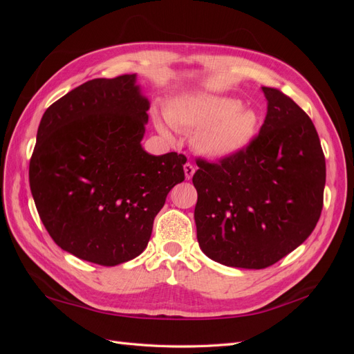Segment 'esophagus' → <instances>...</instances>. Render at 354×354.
Wrapping results in <instances>:
<instances>
[{
	"label": "esophagus",
	"instance_id": "34e87169",
	"mask_svg": "<svg viewBox=\"0 0 354 354\" xmlns=\"http://www.w3.org/2000/svg\"><path fill=\"white\" fill-rule=\"evenodd\" d=\"M195 174V167L192 164H186L185 165V176H186V180H190L192 177H194Z\"/></svg>",
	"mask_w": 354,
	"mask_h": 354
}]
</instances>
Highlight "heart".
I'll use <instances>...</instances> for the list:
<instances>
[{
  "label": "heart",
  "instance_id": "1",
  "mask_svg": "<svg viewBox=\"0 0 354 354\" xmlns=\"http://www.w3.org/2000/svg\"><path fill=\"white\" fill-rule=\"evenodd\" d=\"M169 124L195 131V147L212 159H227L248 147L259 127V115L226 95L189 94L171 102L165 109ZM158 130L169 136L167 124L156 120Z\"/></svg>",
  "mask_w": 354,
  "mask_h": 354
}]
</instances>
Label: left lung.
Returning <instances> with one entry per match:
<instances>
[{
	"label": "left lung",
	"mask_w": 354,
	"mask_h": 354,
	"mask_svg": "<svg viewBox=\"0 0 354 354\" xmlns=\"http://www.w3.org/2000/svg\"><path fill=\"white\" fill-rule=\"evenodd\" d=\"M267 115L239 155L207 162L194 176L201 250L239 269H264L301 245L324 207L326 165L307 113L277 88L261 87Z\"/></svg>",
	"instance_id": "1"
}]
</instances>
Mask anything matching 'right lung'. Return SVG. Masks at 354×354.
Returning a JSON list of instances; mask_svg holds the SVG:
<instances>
[{
	"instance_id": "add662e5",
	"label": "right lung",
	"mask_w": 354,
	"mask_h": 354,
	"mask_svg": "<svg viewBox=\"0 0 354 354\" xmlns=\"http://www.w3.org/2000/svg\"><path fill=\"white\" fill-rule=\"evenodd\" d=\"M149 108L133 73L84 82L42 115L29 185L63 251L100 266L145 251L186 164L185 155L155 156L142 147Z\"/></svg>"
}]
</instances>
